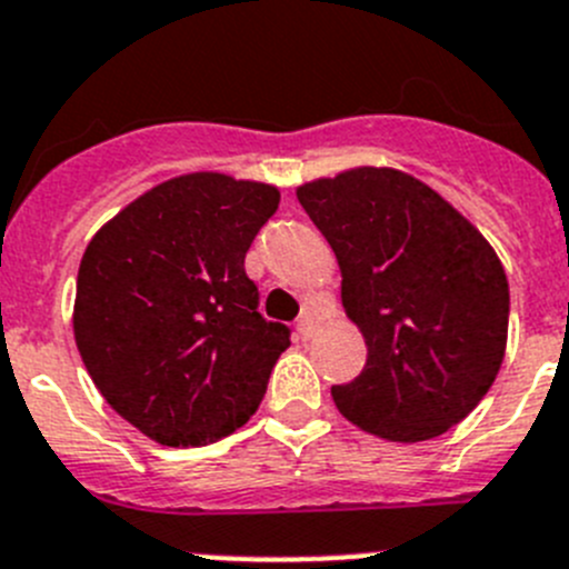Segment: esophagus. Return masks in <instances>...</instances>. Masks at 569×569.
Wrapping results in <instances>:
<instances>
[{"label": "esophagus", "mask_w": 569, "mask_h": 569, "mask_svg": "<svg viewBox=\"0 0 569 569\" xmlns=\"http://www.w3.org/2000/svg\"><path fill=\"white\" fill-rule=\"evenodd\" d=\"M296 332H299L301 341H310L312 332H316V321H312L310 316H305V319H299V325H296Z\"/></svg>", "instance_id": "esophagus-1"}]
</instances>
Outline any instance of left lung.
I'll list each match as a JSON object with an SVG mask.
<instances>
[{"mask_svg": "<svg viewBox=\"0 0 569 569\" xmlns=\"http://www.w3.org/2000/svg\"><path fill=\"white\" fill-rule=\"evenodd\" d=\"M299 202L341 268L367 367L332 387L347 420L395 442L457 426L486 398L508 341V279L471 222L415 177L352 169Z\"/></svg>", "mask_w": 569, "mask_h": 569, "instance_id": "1", "label": "left lung"}]
</instances>
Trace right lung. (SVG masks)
Here are the masks:
<instances>
[{
    "instance_id": "1",
    "label": "right lung",
    "mask_w": 569,
    "mask_h": 569,
    "mask_svg": "<svg viewBox=\"0 0 569 569\" xmlns=\"http://www.w3.org/2000/svg\"><path fill=\"white\" fill-rule=\"evenodd\" d=\"M279 191L186 174L123 208L78 268L76 343L123 420L163 446H202L259 409L290 327L259 312L244 253Z\"/></svg>"
}]
</instances>
